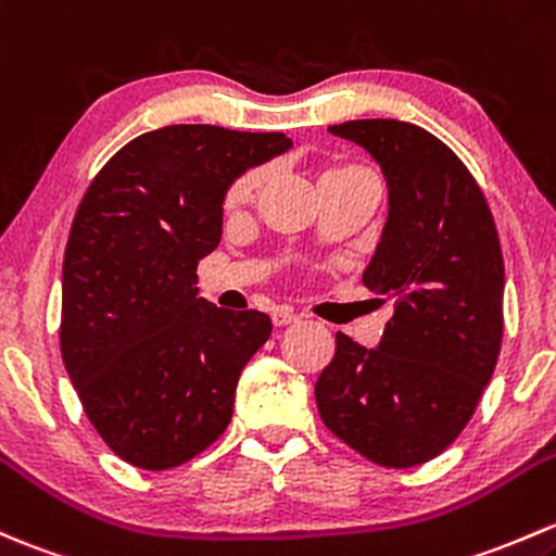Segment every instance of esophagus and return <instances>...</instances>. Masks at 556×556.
I'll list each match as a JSON object with an SVG mask.
<instances>
[{"label": "esophagus", "instance_id": "1", "mask_svg": "<svg viewBox=\"0 0 556 556\" xmlns=\"http://www.w3.org/2000/svg\"><path fill=\"white\" fill-rule=\"evenodd\" d=\"M271 323H274V327L293 325V323H298V314L290 312V308H274V314H271Z\"/></svg>", "mask_w": 556, "mask_h": 556}]
</instances>
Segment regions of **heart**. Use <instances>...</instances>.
Segmentation results:
<instances>
[{
    "label": "heart",
    "mask_w": 556,
    "mask_h": 556,
    "mask_svg": "<svg viewBox=\"0 0 556 556\" xmlns=\"http://www.w3.org/2000/svg\"><path fill=\"white\" fill-rule=\"evenodd\" d=\"M346 170H362V167H338V170H332V173H346ZM263 178H266V170H263V167H253V170L239 175L229 189H226V200H224L226 210L244 207V204L253 200L255 191L261 189Z\"/></svg>",
    "instance_id": "b5f03b06"
}]
</instances>
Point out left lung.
<instances>
[{
  "instance_id": "1",
  "label": "left lung",
  "mask_w": 556,
  "mask_h": 556,
  "mask_svg": "<svg viewBox=\"0 0 556 556\" xmlns=\"http://www.w3.org/2000/svg\"><path fill=\"white\" fill-rule=\"evenodd\" d=\"M359 143L389 184V220L362 274L394 303L378 349L336 332L314 386L325 426L389 469L440 455L475 416L504 338V253L469 167L424 127L354 119L330 127Z\"/></svg>"
}]
</instances>
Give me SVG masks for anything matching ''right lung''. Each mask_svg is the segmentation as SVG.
<instances>
[{"label": "right lung", "mask_w": 556, "mask_h": 556, "mask_svg": "<svg viewBox=\"0 0 556 556\" xmlns=\"http://www.w3.org/2000/svg\"><path fill=\"white\" fill-rule=\"evenodd\" d=\"M290 146L285 132L160 127L122 146L81 197L63 255V365L103 442L138 469L213 445L271 336L263 312L197 298V266L218 248L231 180Z\"/></svg>", "instance_id": "add662e5"}]
</instances>
